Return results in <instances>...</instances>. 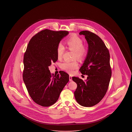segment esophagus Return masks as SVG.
<instances>
[{"mask_svg":"<svg viewBox=\"0 0 132 132\" xmlns=\"http://www.w3.org/2000/svg\"><path fill=\"white\" fill-rule=\"evenodd\" d=\"M69 81H72V77L71 75H69Z\"/></svg>","mask_w":132,"mask_h":132,"instance_id":"obj_1","label":"esophagus"}]
</instances>
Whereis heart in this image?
<instances>
[{
    "label": "heart",
    "instance_id": "heart-1",
    "mask_svg": "<svg viewBox=\"0 0 132 132\" xmlns=\"http://www.w3.org/2000/svg\"><path fill=\"white\" fill-rule=\"evenodd\" d=\"M68 48L74 52V58L82 61L85 60L88 54V50L84 46V42L81 38L77 36H73L67 40ZM65 51V47L62 44H58L57 47V54L59 59L62 57ZM78 65L76 60L73 61H65L62 63V69L69 73H73Z\"/></svg>",
    "mask_w": 132,
    "mask_h": 132
}]
</instances>
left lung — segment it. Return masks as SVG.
Returning a JSON list of instances; mask_svg holds the SVG:
<instances>
[{"mask_svg":"<svg viewBox=\"0 0 132 132\" xmlns=\"http://www.w3.org/2000/svg\"><path fill=\"white\" fill-rule=\"evenodd\" d=\"M88 45V54L79 69L82 74L87 75L86 81L72 77L77 84L74 92L76 100L84 107L96 105L106 93L111 77L110 55L108 49L101 38L88 31H81Z\"/></svg>","mask_w":132,"mask_h":132,"instance_id":"1","label":"left lung"}]
</instances>
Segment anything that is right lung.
<instances>
[{
  "label": "right lung",
  "mask_w": 132,
  "mask_h": 132,
  "mask_svg": "<svg viewBox=\"0 0 132 132\" xmlns=\"http://www.w3.org/2000/svg\"><path fill=\"white\" fill-rule=\"evenodd\" d=\"M69 33L41 31L31 38L24 53L23 80L31 99L42 106L54 104L69 81V74L65 72L54 75L49 69L58 60L57 45Z\"/></svg>",
  "instance_id": "1"
}]
</instances>
